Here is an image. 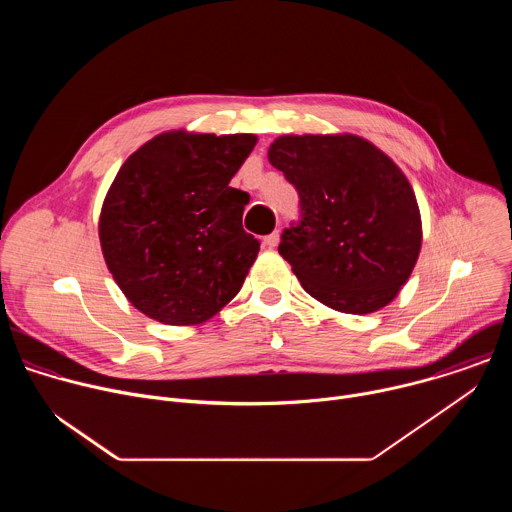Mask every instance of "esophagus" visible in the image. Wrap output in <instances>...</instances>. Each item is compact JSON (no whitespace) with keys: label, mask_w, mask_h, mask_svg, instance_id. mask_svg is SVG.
<instances>
[{"label":"esophagus","mask_w":512,"mask_h":512,"mask_svg":"<svg viewBox=\"0 0 512 512\" xmlns=\"http://www.w3.org/2000/svg\"><path fill=\"white\" fill-rule=\"evenodd\" d=\"M263 243L267 245V249H273V247H277V243H279V231H273L271 235H267V237L263 239Z\"/></svg>","instance_id":"34e87169"}]
</instances>
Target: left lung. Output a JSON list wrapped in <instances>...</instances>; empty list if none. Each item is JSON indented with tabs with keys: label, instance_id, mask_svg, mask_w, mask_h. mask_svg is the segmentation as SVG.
Listing matches in <instances>:
<instances>
[{
	"label": "left lung",
	"instance_id": "1",
	"mask_svg": "<svg viewBox=\"0 0 512 512\" xmlns=\"http://www.w3.org/2000/svg\"><path fill=\"white\" fill-rule=\"evenodd\" d=\"M267 158L300 196L279 255L302 287L346 314L387 306L421 249L419 208L403 172L356 135L277 137Z\"/></svg>",
	"mask_w": 512,
	"mask_h": 512
}]
</instances>
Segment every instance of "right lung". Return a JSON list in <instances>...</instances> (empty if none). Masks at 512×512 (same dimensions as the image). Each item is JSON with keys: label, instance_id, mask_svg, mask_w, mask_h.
Instances as JSON below:
<instances>
[{"label": "right lung", "instance_id": "right-lung-1", "mask_svg": "<svg viewBox=\"0 0 512 512\" xmlns=\"http://www.w3.org/2000/svg\"><path fill=\"white\" fill-rule=\"evenodd\" d=\"M257 137H154L127 158L99 223L103 255L127 300L172 326L198 324L227 306L257 259L243 229L249 194L229 182Z\"/></svg>", "mask_w": 512, "mask_h": 512}]
</instances>
